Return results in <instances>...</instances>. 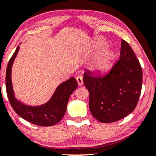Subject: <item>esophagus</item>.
I'll use <instances>...</instances> for the list:
<instances>
[{
    "label": "esophagus",
    "instance_id": "esophagus-1",
    "mask_svg": "<svg viewBox=\"0 0 156 156\" xmlns=\"http://www.w3.org/2000/svg\"><path fill=\"white\" fill-rule=\"evenodd\" d=\"M76 82H77V83H78V84L80 85V86H81V85L83 84V80H82V76H76Z\"/></svg>",
    "mask_w": 156,
    "mask_h": 156
}]
</instances>
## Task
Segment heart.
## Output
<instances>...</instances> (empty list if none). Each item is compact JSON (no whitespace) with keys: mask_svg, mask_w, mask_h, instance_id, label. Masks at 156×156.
Here are the masks:
<instances>
[{"mask_svg":"<svg viewBox=\"0 0 156 156\" xmlns=\"http://www.w3.org/2000/svg\"><path fill=\"white\" fill-rule=\"evenodd\" d=\"M106 46V44L103 41L96 42L95 48L97 50L104 49ZM114 54L111 50H105L98 56L92 65V69L99 73H106L111 69L112 65Z\"/></svg>","mask_w":156,"mask_h":156,"instance_id":"obj_1","label":"heart"}]
</instances>
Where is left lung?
Segmentation results:
<instances>
[{
    "label": "left lung",
    "mask_w": 156,
    "mask_h": 156,
    "mask_svg": "<svg viewBox=\"0 0 156 156\" xmlns=\"http://www.w3.org/2000/svg\"><path fill=\"white\" fill-rule=\"evenodd\" d=\"M84 73L89 92L91 115L101 123L121 120L135 109L141 92L143 73L138 59L127 42L121 40L119 59L106 75Z\"/></svg>",
    "instance_id": "obj_1"
}]
</instances>
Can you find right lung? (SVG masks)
<instances>
[{
	"label": "right lung",
	"instance_id": "obj_1",
	"mask_svg": "<svg viewBox=\"0 0 156 156\" xmlns=\"http://www.w3.org/2000/svg\"><path fill=\"white\" fill-rule=\"evenodd\" d=\"M19 50V46L8 62L6 69V92L10 104L13 110L21 118L33 124L41 126H50L59 122L67 110V102L70 95L77 87L74 77L59 84L47 103L38 106H27L16 99L12 90L11 82V68L12 63Z\"/></svg>",
	"mask_w": 156,
	"mask_h": 156
}]
</instances>
